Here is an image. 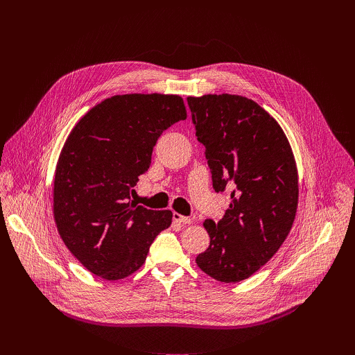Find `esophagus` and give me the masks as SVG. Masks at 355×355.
<instances>
[{"instance_id": "esophagus-1", "label": "esophagus", "mask_w": 355, "mask_h": 355, "mask_svg": "<svg viewBox=\"0 0 355 355\" xmlns=\"http://www.w3.org/2000/svg\"><path fill=\"white\" fill-rule=\"evenodd\" d=\"M173 220H174V222H177V223H182V225H188V223H191V222H192V219H191V218H188V216H182V215L177 214V212H174V214H173Z\"/></svg>"}]
</instances>
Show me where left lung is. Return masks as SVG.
I'll list each match as a JSON object with an SVG mask.
<instances>
[{"label": "left lung", "mask_w": 355, "mask_h": 355, "mask_svg": "<svg viewBox=\"0 0 355 355\" xmlns=\"http://www.w3.org/2000/svg\"><path fill=\"white\" fill-rule=\"evenodd\" d=\"M187 101L215 192L232 189L225 216L205 220L211 244L195 261L220 282H239L275 254L292 227L295 159L281 126L254 101L229 94Z\"/></svg>", "instance_id": "obj_1"}]
</instances>
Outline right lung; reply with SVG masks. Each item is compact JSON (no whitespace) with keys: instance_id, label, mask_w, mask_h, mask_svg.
I'll list each match as a JSON object with an SVG mask.
<instances>
[{"instance_id":"obj_1","label":"right lung","mask_w":355,"mask_h":355,"mask_svg":"<svg viewBox=\"0 0 355 355\" xmlns=\"http://www.w3.org/2000/svg\"><path fill=\"white\" fill-rule=\"evenodd\" d=\"M187 118L178 95H115L89 110L60 153L53 214L71 254L92 274L122 279L146 261L171 211L136 205L130 193L162 133Z\"/></svg>"}]
</instances>
